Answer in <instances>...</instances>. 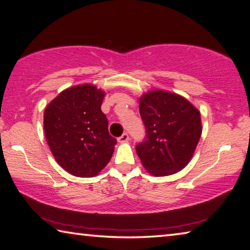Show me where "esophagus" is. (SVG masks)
<instances>
[{
    "label": "esophagus",
    "instance_id": "34e87169",
    "mask_svg": "<svg viewBox=\"0 0 250 250\" xmlns=\"http://www.w3.org/2000/svg\"><path fill=\"white\" fill-rule=\"evenodd\" d=\"M117 141L120 142V143H126V142H128L129 141V136H128V134L127 133H124L122 135L121 137H118L117 138Z\"/></svg>",
    "mask_w": 250,
    "mask_h": 250
}]
</instances>
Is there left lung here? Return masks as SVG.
Listing matches in <instances>:
<instances>
[{"instance_id":"8db88e82","label":"left lung","mask_w":250,"mask_h":250,"mask_svg":"<svg viewBox=\"0 0 250 250\" xmlns=\"http://www.w3.org/2000/svg\"><path fill=\"white\" fill-rule=\"evenodd\" d=\"M146 138L136 152L155 177L177 173L190 163L202 134L201 114L185 96L154 89L139 98Z\"/></svg>"}]
</instances>
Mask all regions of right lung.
<instances>
[{
	"mask_svg": "<svg viewBox=\"0 0 250 250\" xmlns=\"http://www.w3.org/2000/svg\"><path fill=\"white\" fill-rule=\"evenodd\" d=\"M105 94L84 83L60 92L45 108L48 146L60 167L74 177L98 176L112 158L116 139L108 134L101 111Z\"/></svg>",
	"mask_w": 250,
	"mask_h": 250,
	"instance_id": "right-lung-1",
	"label": "right lung"
}]
</instances>
